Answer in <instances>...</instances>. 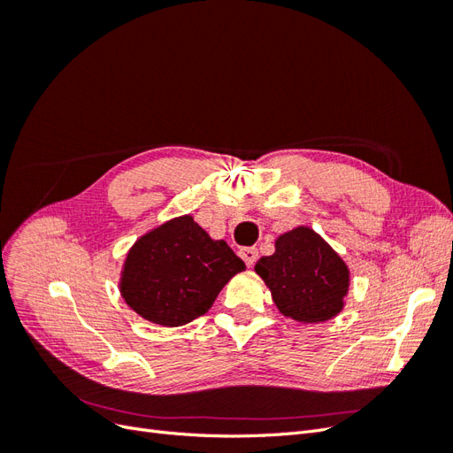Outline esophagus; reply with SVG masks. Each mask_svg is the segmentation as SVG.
I'll list each match as a JSON object with an SVG mask.
<instances>
[{
    "label": "esophagus",
    "instance_id": "1",
    "mask_svg": "<svg viewBox=\"0 0 453 453\" xmlns=\"http://www.w3.org/2000/svg\"><path fill=\"white\" fill-rule=\"evenodd\" d=\"M240 257L243 258V263L251 268L258 257V251L255 248H245V250H240Z\"/></svg>",
    "mask_w": 453,
    "mask_h": 453
}]
</instances>
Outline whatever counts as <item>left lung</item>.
Returning a JSON list of instances; mask_svg holds the SVG:
<instances>
[{"instance_id":"1","label":"left lung","mask_w":453,"mask_h":453,"mask_svg":"<svg viewBox=\"0 0 453 453\" xmlns=\"http://www.w3.org/2000/svg\"><path fill=\"white\" fill-rule=\"evenodd\" d=\"M276 251L260 257L255 272L266 283L285 318L296 323H323L344 310L349 266L310 226H295L276 238Z\"/></svg>"}]
</instances>
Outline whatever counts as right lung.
<instances>
[{"instance_id": "right-lung-1", "label": "right lung", "mask_w": 453, "mask_h": 453, "mask_svg": "<svg viewBox=\"0 0 453 453\" xmlns=\"http://www.w3.org/2000/svg\"><path fill=\"white\" fill-rule=\"evenodd\" d=\"M245 265L225 240H213L193 215L145 232L128 250L119 291L143 319L181 326L208 311Z\"/></svg>"}]
</instances>
